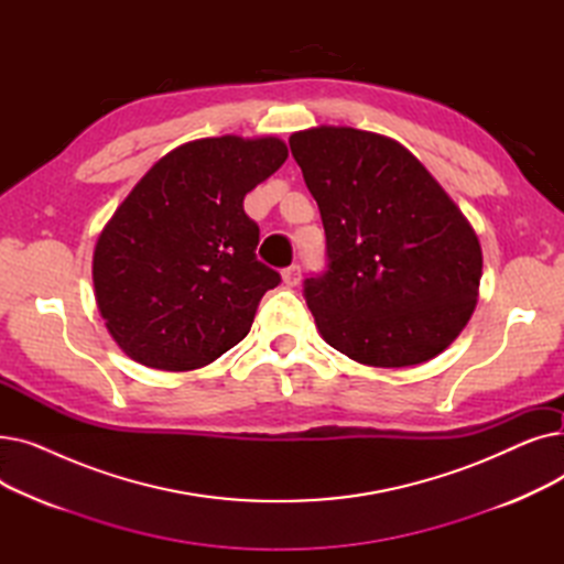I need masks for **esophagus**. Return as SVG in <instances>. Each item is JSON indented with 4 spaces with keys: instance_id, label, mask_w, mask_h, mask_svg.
<instances>
[{
    "instance_id": "esophagus-1",
    "label": "esophagus",
    "mask_w": 564,
    "mask_h": 564,
    "mask_svg": "<svg viewBox=\"0 0 564 564\" xmlns=\"http://www.w3.org/2000/svg\"><path fill=\"white\" fill-rule=\"evenodd\" d=\"M281 276H283V283H285L288 288H294V285H297V283L302 281V270H300V264H290V267H285Z\"/></svg>"
}]
</instances>
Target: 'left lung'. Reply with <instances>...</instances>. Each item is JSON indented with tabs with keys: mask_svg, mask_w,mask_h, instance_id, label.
<instances>
[{
	"mask_svg": "<svg viewBox=\"0 0 564 564\" xmlns=\"http://www.w3.org/2000/svg\"><path fill=\"white\" fill-rule=\"evenodd\" d=\"M290 151L327 235V272L304 283L319 336L372 368L434 359L478 304L476 230L391 137L317 126L294 132Z\"/></svg>",
	"mask_w": 564,
	"mask_h": 564,
	"instance_id": "8db88e82",
	"label": "left lung"
}]
</instances>
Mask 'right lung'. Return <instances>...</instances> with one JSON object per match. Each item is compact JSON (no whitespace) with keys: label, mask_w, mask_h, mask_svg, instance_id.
Masks as SVG:
<instances>
[{"label":"right lung","mask_w":564,"mask_h":564,"mask_svg":"<svg viewBox=\"0 0 564 564\" xmlns=\"http://www.w3.org/2000/svg\"><path fill=\"white\" fill-rule=\"evenodd\" d=\"M288 160L279 137L173 148L116 207L94 251L96 304L128 357L196 370L240 343L279 272L256 258L245 196Z\"/></svg>","instance_id":"right-lung-1"}]
</instances>
